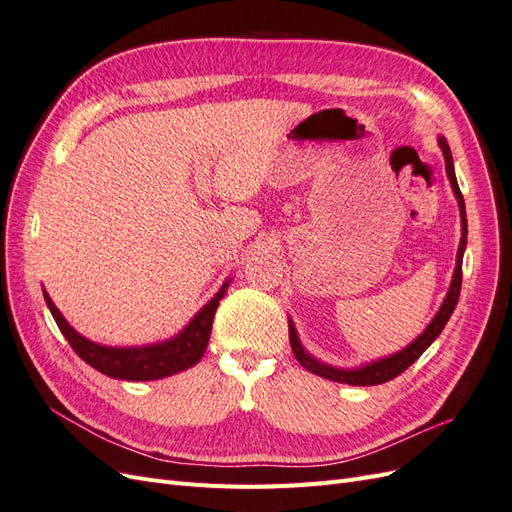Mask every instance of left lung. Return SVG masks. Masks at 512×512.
Returning <instances> with one entry per match:
<instances>
[{
  "label": "left lung",
  "instance_id": "left-lung-1",
  "mask_svg": "<svg viewBox=\"0 0 512 512\" xmlns=\"http://www.w3.org/2000/svg\"><path fill=\"white\" fill-rule=\"evenodd\" d=\"M438 143H440V149L444 153L446 175H448V179H451L453 192H455V196L459 200V213H461V241H459V250H457V267H455V273H453L451 288H448L446 297H444V303L440 305L438 314L433 316V320L429 322V327L421 335H418L410 346H406L404 350H399V352H395L391 356H384V359H380V361L367 363V365H361V367H356V369H337L333 365L316 361L314 356L303 348V344L299 342L297 329H294L292 320H288L292 352H294V356H297V361L307 371H312V374H316L320 378L333 380V382L352 384V386H374V384L389 382V380L397 378L401 371H406L418 359V356H421L431 346L433 339H436L442 333L444 324L448 322V318H451V314L455 312V305L459 301V292H461V262H463V252H466V241H468V220H466V203H463V196H461V190H459V185H457V177H455L451 147H448V143L444 141L442 136L438 138Z\"/></svg>",
  "mask_w": 512,
  "mask_h": 512
}]
</instances>
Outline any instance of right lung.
Masks as SVG:
<instances>
[{"label":"right lung","instance_id":"right-lung-1","mask_svg":"<svg viewBox=\"0 0 512 512\" xmlns=\"http://www.w3.org/2000/svg\"><path fill=\"white\" fill-rule=\"evenodd\" d=\"M228 282L203 309H200L179 335H175L173 339H166L162 344H151L141 348H111L89 342L87 337L76 333L66 322V318L59 314V309L55 307L49 294H46V290L44 301L49 305L59 331L64 333L72 350L79 354L87 365L98 369L100 374L108 378L145 382L179 374V371L188 369L203 359L209 344L215 309H218L220 299L224 297Z\"/></svg>","mask_w":512,"mask_h":512}]
</instances>
